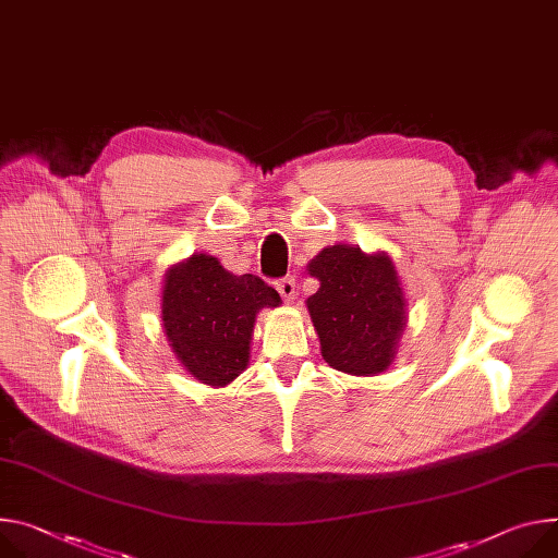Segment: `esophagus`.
Returning <instances> with one entry per match:
<instances>
[{"instance_id": "1", "label": "esophagus", "mask_w": 558, "mask_h": 558, "mask_svg": "<svg viewBox=\"0 0 558 558\" xmlns=\"http://www.w3.org/2000/svg\"><path fill=\"white\" fill-rule=\"evenodd\" d=\"M276 289H278V293L284 298V300H293L295 298V280L293 278H280L278 282H276Z\"/></svg>"}]
</instances>
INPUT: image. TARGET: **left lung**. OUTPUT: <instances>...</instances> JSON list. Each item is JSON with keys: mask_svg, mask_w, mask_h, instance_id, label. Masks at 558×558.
Segmentation results:
<instances>
[{"mask_svg": "<svg viewBox=\"0 0 558 558\" xmlns=\"http://www.w3.org/2000/svg\"><path fill=\"white\" fill-rule=\"evenodd\" d=\"M310 274L320 289L307 298V310L329 367L353 376L387 369L408 320L391 258L333 244L312 260Z\"/></svg>", "mask_w": 558, "mask_h": 558, "instance_id": "left-lung-1", "label": "left lung"}]
</instances>
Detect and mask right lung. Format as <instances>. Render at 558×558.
Segmentation results:
<instances>
[{
	"mask_svg": "<svg viewBox=\"0 0 558 558\" xmlns=\"http://www.w3.org/2000/svg\"><path fill=\"white\" fill-rule=\"evenodd\" d=\"M278 305V291L263 278L233 276L218 258L199 253L169 271L162 323L184 369L199 383L222 387L246 369L256 314Z\"/></svg>",
	"mask_w": 558,
	"mask_h": 558,
	"instance_id": "1",
	"label": "right lung"
}]
</instances>
